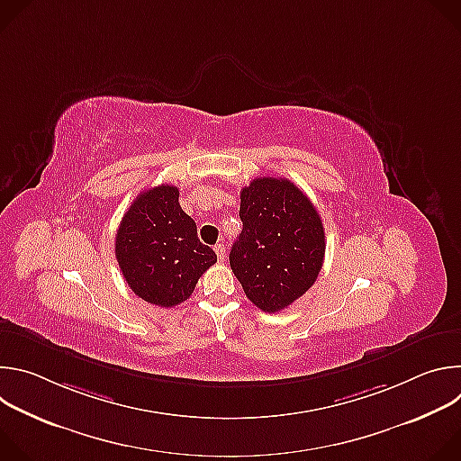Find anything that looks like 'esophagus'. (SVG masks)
<instances>
[{"instance_id":"esophagus-1","label":"esophagus","mask_w":461,"mask_h":461,"mask_svg":"<svg viewBox=\"0 0 461 461\" xmlns=\"http://www.w3.org/2000/svg\"><path fill=\"white\" fill-rule=\"evenodd\" d=\"M213 249H215V253H217V258L222 262V260H224V257H226V248H224V244H221V242H219V244H215V248H213Z\"/></svg>"}]
</instances>
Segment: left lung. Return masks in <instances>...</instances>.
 Segmentation results:
<instances>
[{
  "label": "left lung",
  "mask_w": 461,
  "mask_h": 461,
  "mask_svg": "<svg viewBox=\"0 0 461 461\" xmlns=\"http://www.w3.org/2000/svg\"><path fill=\"white\" fill-rule=\"evenodd\" d=\"M242 231L230 267L246 297L276 313L312 288L324 258V228L308 196L290 180L258 176L240 191Z\"/></svg>",
  "instance_id": "8db88e82"
}]
</instances>
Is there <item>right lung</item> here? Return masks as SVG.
<instances>
[{
  "mask_svg": "<svg viewBox=\"0 0 461 461\" xmlns=\"http://www.w3.org/2000/svg\"><path fill=\"white\" fill-rule=\"evenodd\" d=\"M120 272L140 299L171 308L185 301L217 262L182 212L178 189L162 184L140 193L125 212L114 240Z\"/></svg>",
  "mask_w": 461,
  "mask_h": 461,
  "instance_id": "add662e5",
  "label": "right lung"
}]
</instances>
